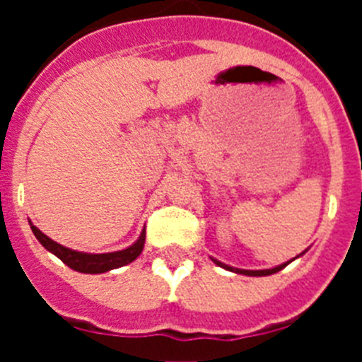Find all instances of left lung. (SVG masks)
<instances>
[{"mask_svg":"<svg viewBox=\"0 0 362 362\" xmlns=\"http://www.w3.org/2000/svg\"><path fill=\"white\" fill-rule=\"evenodd\" d=\"M305 252H303V254H305ZM303 254H299V255H297V257H300V255H303ZM297 257L290 259V261H286V263L279 264V267L267 268V270H243V268H233V267H230V264L221 263V261H217L216 257H210V259H212V261L217 264V267L225 268V270H228V272H233V274H241V276H250V277H264V276H272V274H277V272L283 270V268L286 267V264H290V263H292V261H296Z\"/></svg>","mask_w":362,"mask_h":362,"instance_id":"obj_1","label":"left lung"}]
</instances>
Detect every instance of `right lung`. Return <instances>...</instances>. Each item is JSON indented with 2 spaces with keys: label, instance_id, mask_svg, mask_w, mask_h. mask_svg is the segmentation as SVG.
I'll list each match as a JSON object with an SVG mask.
<instances>
[{
  "label": "right lung",
  "instance_id": "right-lung-1",
  "mask_svg": "<svg viewBox=\"0 0 362 362\" xmlns=\"http://www.w3.org/2000/svg\"><path fill=\"white\" fill-rule=\"evenodd\" d=\"M30 223V228L36 235L37 241L50 252L54 254L56 257H59L66 267H70L72 270L76 272H81V274H105V272H110L114 268H119L124 267V264L132 263L139 257V254L143 252L145 248V228L141 230L139 233V238L132 243L130 246L123 248V250H117V252H107V254H88V252H78V250H72V248H66V246L59 245V243L52 241L49 235H45L37 226L32 225Z\"/></svg>",
  "mask_w": 362,
  "mask_h": 362
}]
</instances>
